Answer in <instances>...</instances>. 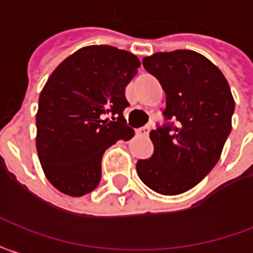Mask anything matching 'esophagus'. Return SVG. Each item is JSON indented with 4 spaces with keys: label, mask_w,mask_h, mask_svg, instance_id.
I'll list each match as a JSON object with an SVG mask.
<instances>
[{
    "label": "esophagus",
    "mask_w": 253,
    "mask_h": 253,
    "mask_svg": "<svg viewBox=\"0 0 253 253\" xmlns=\"http://www.w3.org/2000/svg\"><path fill=\"white\" fill-rule=\"evenodd\" d=\"M149 130H151V125H144V126H141V128L137 129V133L140 136H148Z\"/></svg>",
    "instance_id": "esophagus-1"
}]
</instances>
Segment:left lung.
I'll return each mask as SVG.
<instances>
[{"mask_svg": "<svg viewBox=\"0 0 253 253\" xmlns=\"http://www.w3.org/2000/svg\"><path fill=\"white\" fill-rule=\"evenodd\" d=\"M143 66L166 93V123L151 130L154 155L140 159V179L163 195L200 183L220 159L232 129L235 99L214 64L194 51L158 52Z\"/></svg>", "mask_w": 253, "mask_h": 253, "instance_id": "left-lung-1", "label": "left lung"}]
</instances>
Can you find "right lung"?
<instances>
[{
    "label": "right lung",
    "instance_id": "obj_1",
    "mask_svg": "<svg viewBox=\"0 0 253 253\" xmlns=\"http://www.w3.org/2000/svg\"><path fill=\"white\" fill-rule=\"evenodd\" d=\"M139 67L128 51L88 45L51 74L39 98L36 148L44 174L59 191L71 197L93 191L105 151L133 137L123 112L129 106L125 87Z\"/></svg>",
    "mask_w": 253,
    "mask_h": 253
}]
</instances>
